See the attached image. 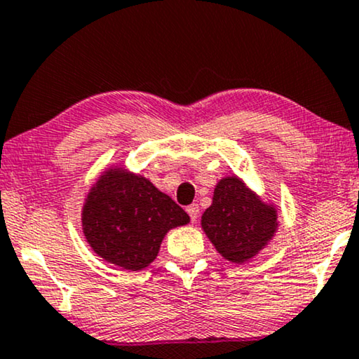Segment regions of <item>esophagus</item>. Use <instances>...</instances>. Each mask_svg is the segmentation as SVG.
<instances>
[{"label": "esophagus", "instance_id": "esophagus-1", "mask_svg": "<svg viewBox=\"0 0 359 359\" xmlns=\"http://www.w3.org/2000/svg\"><path fill=\"white\" fill-rule=\"evenodd\" d=\"M186 212L189 214L191 221L194 222V221L198 219V214H199V206H198V204H191V206L186 208Z\"/></svg>", "mask_w": 359, "mask_h": 359}]
</instances>
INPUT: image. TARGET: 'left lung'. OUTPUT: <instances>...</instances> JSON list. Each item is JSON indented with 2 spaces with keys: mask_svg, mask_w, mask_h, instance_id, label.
I'll return each instance as SVG.
<instances>
[{
  "mask_svg": "<svg viewBox=\"0 0 359 359\" xmlns=\"http://www.w3.org/2000/svg\"><path fill=\"white\" fill-rule=\"evenodd\" d=\"M201 227L226 260L244 264L267 248L278 229L277 206L250 189L237 175L214 186L212 203L201 216Z\"/></svg>",
  "mask_w": 359,
  "mask_h": 359,
  "instance_id": "left-lung-1",
  "label": "left lung"
}]
</instances>
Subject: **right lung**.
<instances>
[{"label": "right lung", "instance_id": "add662e5", "mask_svg": "<svg viewBox=\"0 0 359 359\" xmlns=\"http://www.w3.org/2000/svg\"><path fill=\"white\" fill-rule=\"evenodd\" d=\"M81 222L100 259L138 272L156 259L166 232L188 224L189 216L143 175L111 165L88 189Z\"/></svg>", "mask_w": 359, "mask_h": 359}]
</instances>
